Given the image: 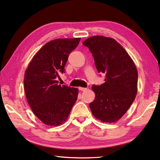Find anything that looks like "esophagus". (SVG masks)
Masks as SVG:
<instances>
[{"label":"esophagus","mask_w":160,"mask_h":160,"mask_svg":"<svg viewBox=\"0 0 160 160\" xmlns=\"http://www.w3.org/2000/svg\"><path fill=\"white\" fill-rule=\"evenodd\" d=\"M78 90H79V91H85L86 90H87V88H86L79 87V88H78Z\"/></svg>","instance_id":"obj_1"}]
</instances>
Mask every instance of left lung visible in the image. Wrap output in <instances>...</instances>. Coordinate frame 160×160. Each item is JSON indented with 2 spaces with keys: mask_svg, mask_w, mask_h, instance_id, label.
<instances>
[{
  "mask_svg": "<svg viewBox=\"0 0 160 160\" xmlns=\"http://www.w3.org/2000/svg\"><path fill=\"white\" fill-rule=\"evenodd\" d=\"M83 44L92 53L96 69L106 74L105 83L93 85L91 112L103 122H115L123 116L138 93V70L125 49L111 38L93 36Z\"/></svg>",
  "mask_w": 160,
  "mask_h": 160,
  "instance_id": "left-lung-1",
  "label": "left lung"
}]
</instances>
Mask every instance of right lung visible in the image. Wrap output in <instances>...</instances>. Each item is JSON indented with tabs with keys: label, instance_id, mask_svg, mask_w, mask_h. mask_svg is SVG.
Masks as SVG:
<instances>
[{
	"label": "right lung",
	"instance_id": "add662e5",
	"mask_svg": "<svg viewBox=\"0 0 160 160\" xmlns=\"http://www.w3.org/2000/svg\"><path fill=\"white\" fill-rule=\"evenodd\" d=\"M81 38L56 39L46 43L33 57L25 72L26 98L44 124L58 126L66 121L77 100L78 89L58 84L69 54Z\"/></svg>",
	"mask_w": 160,
	"mask_h": 160
}]
</instances>
